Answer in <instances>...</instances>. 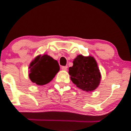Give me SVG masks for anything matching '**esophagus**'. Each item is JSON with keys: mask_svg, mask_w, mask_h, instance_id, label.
Wrapping results in <instances>:
<instances>
[{"mask_svg": "<svg viewBox=\"0 0 131 131\" xmlns=\"http://www.w3.org/2000/svg\"><path fill=\"white\" fill-rule=\"evenodd\" d=\"M67 68H68V67L67 66H63V67H61V69L63 70H67Z\"/></svg>", "mask_w": 131, "mask_h": 131, "instance_id": "esophagus-1", "label": "esophagus"}]
</instances>
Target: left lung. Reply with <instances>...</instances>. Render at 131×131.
Listing matches in <instances>:
<instances>
[{
	"instance_id": "8db88e82",
	"label": "left lung",
	"mask_w": 131,
	"mask_h": 131,
	"mask_svg": "<svg viewBox=\"0 0 131 131\" xmlns=\"http://www.w3.org/2000/svg\"><path fill=\"white\" fill-rule=\"evenodd\" d=\"M73 64V67L69 68L68 73L73 84L86 92L96 89L100 84L101 74L94 58L79 55Z\"/></svg>"
}]
</instances>
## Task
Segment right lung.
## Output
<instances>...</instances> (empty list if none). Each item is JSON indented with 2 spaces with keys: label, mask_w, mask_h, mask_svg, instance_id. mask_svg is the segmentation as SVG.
Returning a JSON list of instances; mask_svg holds the SVG:
<instances>
[{
  "label": "right lung",
  "mask_w": 131,
  "mask_h": 131,
  "mask_svg": "<svg viewBox=\"0 0 131 131\" xmlns=\"http://www.w3.org/2000/svg\"><path fill=\"white\" fill-rule=\"evenodd\" d=\"M29 78L39 85H45L53 79L59 72L58 61L47 54L38 56L30 63Z\"/></svg>",
  "instance_id": "1"
}]
</instances>
